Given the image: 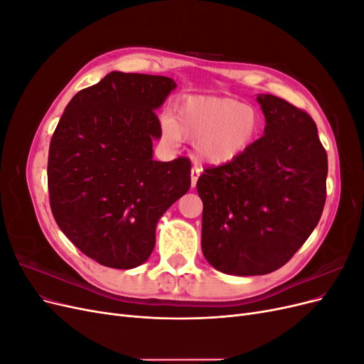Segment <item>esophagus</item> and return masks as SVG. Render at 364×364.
I'll return each instance as SVG.
<instances>
[{
  "label": "esophagus",
  "instance_id": "obj_1",
  "mask_svg": "<svg viewBox=\"0 0 364 364\" xmlns=\"http://www.w3.org/2000/svg\"><path fill=\"white\" fill-rule=\"evenodd\" d=\"M200 173H202V170H200L199 167H196V165H194V167L191 168V185H193V186H196L197 179H199Z\"/></svg>",
  "mask_w": 364,
  "mask_h": 364
}]
</instances>
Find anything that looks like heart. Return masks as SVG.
<instances>
[{
    "label": "heart",
    "instance_id": "obj_1",
    "mask_svg": "<svg viewBox=\"0 0 364 364\" xmlns=\"http://www.w3.org/2000/svg\"><path fill=\"white\" fill-rule=\"evenodd\" d=\"M258 132L255 109L225 97H185L174 105L173 119L162 118V136L168 144H179L182 138L194 141L197 156L211 165L243 155Z\"/></svg>",
    "mask_w": 364,
    "mask_h": 364
}]
</instances>
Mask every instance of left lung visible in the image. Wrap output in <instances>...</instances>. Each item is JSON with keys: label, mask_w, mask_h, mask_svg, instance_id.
I'll use <instances>...</instances> for the list:
<instances>
[{"label": "left lung", "mask_w": 364, "mask_h": 364, "mask_svg": "<svg viewBox=\"0 0 364 364\" xmlns=\"http://www.w3.org/2000/svg\"><path fill=\"white\" fill-rule=\"evenodd\" d=\"M264 135L197 181L202 250L217 270L253 277L281 269L321 220L328 156L314 119L277 95H258Z\"/></svg>", "instance_id": "left-lung-1"}]
</instances>
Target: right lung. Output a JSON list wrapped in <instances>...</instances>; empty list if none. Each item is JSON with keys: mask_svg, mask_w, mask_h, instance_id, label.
<instances>
[{"mask_svg": "<svg viewBox=\"0 0 364 364\" xmlns=\"http://www.w3.org/2000/svg\"><path fill=\"white\" fill-rule=\"evenodd\" d=\"M170 77L109 73L77 92L54 130L48 193L54 220L98 264L134 269L155 247L156 223L190 190L191 162L153 159Z\"/></svg>", "mask_w": 364, "mask_h": 364, "instance_id": "right-lung-1", "label": "right lung"}]
</instances>
